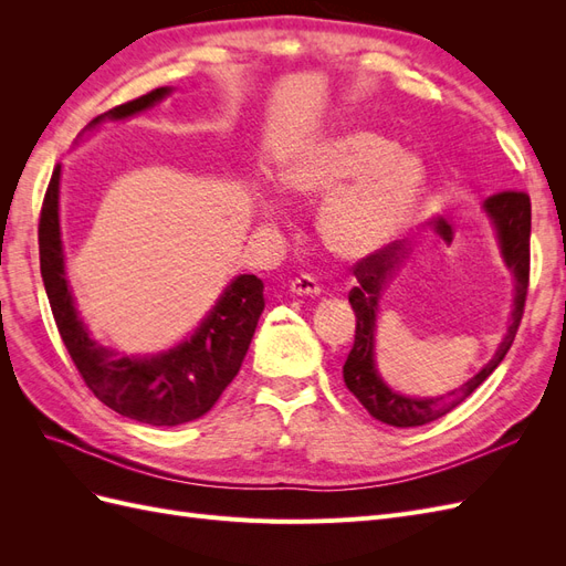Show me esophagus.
Listing matches in <instances>:
<instances>
[{
	"instance_id": "obj_1",
	"label": "esophagus",
	"mask_w": 566,
	"mask_h": 566,
	"mask_svg": "<svg viewBox=\"0 0 566 566\" xmlns=\"http://www.w3.org/2000/svg\"><path fill=\"white\" fill-rule=\"evenodd\" d=\"M290 293L297 297H314L321 293V285L316 283V279L310 276V273H302V276L290 281Z\"/></svg>"
}]
</instances>
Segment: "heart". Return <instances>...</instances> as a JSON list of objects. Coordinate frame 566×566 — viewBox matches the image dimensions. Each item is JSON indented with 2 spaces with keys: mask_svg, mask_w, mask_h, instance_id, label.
Instances as JSON below:
<instances>
[{
  "mask_svg": "<svg viewBox=\"0 0 566 566\" xmlns=\"http://www.w3.org/2000/svg\"><path fill=\"white\" fill-rule=\"evenodd\" d=\"M285 191L302 200L323 198L316 229L321 243L342 260L380 252L410 224L424 193L420 158L370 129H345L306 144L281 165ZM264 219L285 214L279 196L262 193Z\"/></svg>",
  "mask_w": 566,
  "mask_h": 566,
  "instance_id": "obj_1",
  "label": "heart"
}]
</instances>
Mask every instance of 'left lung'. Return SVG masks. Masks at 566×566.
<instances>
[{"instance_id": "left-lung-1", "label": "left lung", "mask_w": 566, "mask_h": 566, "mask_svg": "<svg viewBox=\"0 0 566 566\" xmlns=\"http://www.w3.org/2000/svg\"><path fill=\"white\" fill-rule=\"evenodd\" d=\"M484 212L499 238V248L505 266L515 279V300H512V314L507 333L503 335L499 349L491 361L479 370L465 385L441 394V397H406L391 389L375 366V328H378V306L385 287L397 276L403 262L408 260L410 248L391 243L380 252L364 256L354 266L356 287L349 293V304L356 314L354 347L347 356L342 375L345 385L361 401L368 413L391 427H418L441 416L451 413L455 406L465 401L470 394L482 385L489 375L499 368L517 335L520 321L524 314L526 287H528V238H531V200L524 191H503L484 200Z\"/></svg>"}]
</instances>
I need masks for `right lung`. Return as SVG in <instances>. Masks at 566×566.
I'll return each mask as SVG.
<instances>
[{"instance_id": "1", "label": "right lung", "mask_w": 566, "mask_h": 566, "mask_svg": "<svg viewBox=\"0 0 566 566\" xmlns=\"http://www.w3.org/2000/svg\"><path fill=\"white\" fill-rule=\"evenodd\" d=\"M169 94L172 90L160 87L127 101L94 117L84 132L96 129L106 119H127L148 111ZM59 193L61 167L51 175L42 202L40 271L51 314L82 380L98 401L136 422L175 427L208 413L241 370L256 321L264 312V283L252 273L235 276L198 328L172 349L148 356L119 354L96 342L75 310L65 279Z\"/></svg>"}]
</instances>
